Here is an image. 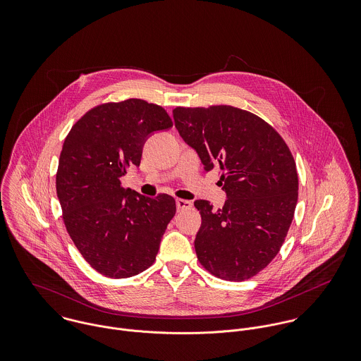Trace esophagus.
Listing matches in <instances>:
<instances>
[{
    "label": "esophagus",
    "mask_w": 361,
    "mask_h": 361,
    "mask_svg": "<svg viewBox=\"0 0 361 361\" xmlns=\"http://www.w3.org/2000/svg\"><path fill=\"white\" fill-rule=\"evenodd\" d=\"M176 208H178V211L189 209V208H192V202L183 200V199H178V200H176Z\"/></svg>",
    "instance_id": "1"
}]
</instances>
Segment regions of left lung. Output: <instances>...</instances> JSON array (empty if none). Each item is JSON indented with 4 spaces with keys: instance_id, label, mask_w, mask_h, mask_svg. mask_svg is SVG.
Instances as JSON below:
<instances>
[{
    "instance_id": "obj_1",
    "label": "left lung",
    "mask_w": 361,
    "mask_h": 361,
    "mask_svg": "<svg viewBox=\"0 0 361 361\" xmlns=\"http://www.w3.org/2000/svg\"><path fill=\"white\" fill-rule=\"evenodd\" d=\"M173 121L204 171L221 169L226 193L218 209L195 202L202 215L197 258L221 279H249L278 255L292 224L299 192L292 153L265 121L231 105L178 106Z\"/></svg>"
}]
</instances>
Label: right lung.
Instances as JSON below:
<instances>
[{
    "instance_id": "right-lung-1",
    "label": "right lung",
    "mask_w": 361,
    "mask_h": 361,
    "mask_svg": "<svg viewBox=\"0 0 361 361\" xmlns=\"http://www.w3.org/2000/svg\"><path fill=\"white\" fill-rule=\"evenodd\" d=\"M169 128L162 106L129 99L94 106L63 142L55 182L63 222L80 255L104 276H135L154 262L175 199L123 189L121 178L140 165L146 140Z\"/></svg>"
}]
</instances>
